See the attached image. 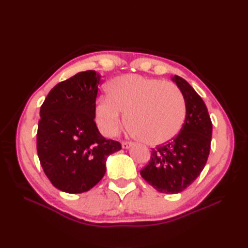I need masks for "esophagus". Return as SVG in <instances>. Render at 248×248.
Segmentation results:
<instances>
[{
    "label": "esophagus",
    "mask_w": 248,
    "mask_h": 248,
    "mask_svg": "<svg viewBox=\"0 0 248 248\" xmlns=\"http://www.w3.org/2000/svg\"><path fill=\"white\" fill-rule=\"evenodd\" d=\"M121 146H123V148L127 149V148H130V147L132 146V143H131V141L124 140V141H121Z\"/></svg>",
    "instance_id": "34e87169"
}]
</instances>
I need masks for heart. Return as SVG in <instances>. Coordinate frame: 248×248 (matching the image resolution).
<instances>
[{
  "label": "heart",
  "mask_w": 248,
  "mask_h": 248,
  "mask_svg": "<svg viewBox=\"0 0 248 248\" xmlns=\"http://www.w3.org/2000/svg\"><path fill=\"white\" fill-rule=\"evenodd\" d=\"M124 113L128 129L144 143L156 146L173 140L186 115V99L177 85L139 75L115 78L108 85V97L96 104V120L102 133L112 136Z\"/></svg>",
  "instance_id": "heart-1"
}]
</instances>
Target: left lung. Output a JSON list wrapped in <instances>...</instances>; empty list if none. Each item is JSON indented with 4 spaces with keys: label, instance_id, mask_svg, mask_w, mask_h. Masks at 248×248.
<instances>
[{
    "label": "left lung",
    "instance_id": "left-lung-1",
    "mask_svg": "<svg viewBox=\"0 0 248 248\" xmlns=\"http://www.w3.org/2000/svg\"><path fill=\"white\" fill-rule=\"evenodd\" d=\"M172 80L186 104L183 127L175 139L152 148L149 163L140 176L156 191L177 194L196 180L207 163L211 147L212 121L202 97L184 78Z\"/></svg>",
    "mask_w": 248,
    "mask_h": 248
}]
</instances>
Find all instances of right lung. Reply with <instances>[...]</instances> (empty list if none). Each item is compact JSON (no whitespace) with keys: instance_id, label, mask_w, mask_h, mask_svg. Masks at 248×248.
Returning <instances> with one entry per match:
<instances>
[{"instance_id":"add662e5","label":"right lung","mask_w":248,"mask_h":248,"mask_svg":"<svg viewBox=\"0 0 248 248\" xmlns=\"http://www.w3.org/2000/svg\"><path fill=\"white\" fill-rule=\"evenodd\" d=\"M100 76L87 70L57 84L40 108L37 154L53 186L62 192H87L101 180L108 156L119 141L100 134L94 121Z\"/></svg>"}]
</instances>
